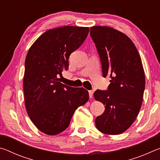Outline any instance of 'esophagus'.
Wrapping results in <instances>:
<instances>
[{
    "instance_id": "esophagus-1",
    "label": "esophagus",
    "mask_w": 160,
    "mask_h": 160,
    "mask_svg": "<svg viewBox=\"0 0 160 160\" xmlns=\"http://www.w3.org/2000/svg\"><path fill=\"white\" fill-rule=\"evenodd\" d=\"M93 93H94V92L92 90L89 91V97H90V98H92V97H93Z\"/></svg>"
}]
</instances>
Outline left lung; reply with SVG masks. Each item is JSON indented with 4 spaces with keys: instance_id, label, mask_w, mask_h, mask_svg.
I'll list each match as a JSON object with an SVG mask.
<instances>
[{
    "instance_id": "obj_1",
    "label": "left lung",
    "mask_w": 160,
    "mask_h": 160,
    "mask_svg": "<svg viewBox=\"0 0 160 160\" xmlns=\"http://www.w3.org/2000/svg\"><path fill=\"white\" fill-rule=\"evenodd\" d=\"M90 36L102 63L103 77H110L107 90H97L94 99L105 105L95 119L97 128L107 135L126 131L138 115L145 86L141 58L131 39L109 27L94 26Z\"/></svg>"
}]
</instances>
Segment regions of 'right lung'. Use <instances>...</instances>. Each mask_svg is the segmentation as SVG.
Wrapping results in <instances>:
<instances>
[{
    "instance_id": "obj_1",
    "label": "right lung",
    "mask_w": 160,
    "mask_h": 160,
    "mask_svg": "<svg viewBox=\"0 0 160 160\" xmlns=\"http://www.w3.org/2000/svg\"><path fill=\"white\" fill-rule=\"evenodd\" d=\"M90 28L66 26L45 32L27 54L23 78L27 112L45 134H59L68 127L75 111L89 99L88 91L59 82L68 69L70 53L88 37Z\"/></svg>"
}]
</instances>
